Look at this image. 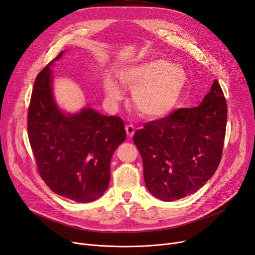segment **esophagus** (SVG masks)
Masks as SVG:
<instances>
[{"mask_svg":"<svg viewBox=\"0 0 255 255\" xmlns=\"http://www.w3.org/2000/svg\"><path fill=\"white\" fill-rule=\"evenodd\" d=\"M125 130H126V132H127V135H128L129 137H132L133 135H134L135 128L133 127L132 125H127V126L125 127Z\"/></svg>","mask_w":255,"mask_h":255,"instance_id":"1","label":"esophagus"}]
</instances>
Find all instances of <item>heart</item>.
<instances>
[{"label": "heart", "mask_w": 255, "mask_h": 255, "mask_svg": "<svg viewBox=\"0 0 255 255\" xmlns=\"http://www.w3.org/2000/svg\"><path fill=\"white\" fill-rule=\"evenodd\" d=\"M118 78L123 86L133 90L136 109L146 118H163L175 111L182 101L188 85L184 67L163 58H154L119 69ZM103 90L110 105L116 106L124 93L116 79L106 75Z\"/></svg>", "instance_id": "b5f03b06"}]
</instances>
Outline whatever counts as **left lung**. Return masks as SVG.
I'll return each instance as SVG.
<instances>
[{
    "label": "left lung",
    "instance_id": "left-lung-1",
    "mask_svg": "<svg viewBox=\"0 0 255 255\" xmlns=\"http://www.w3.org/2000/svg\"><path fill=\"white\" fill-rule=\"evenodd\" d=\"M226 119V100L216 79L198 106L180 109L137 130L133 141L149 192L172 202L202 188L219 165Z\"/></svg>",
    "mask_w": 255,
    "mask_h": 255
}]
</instances>
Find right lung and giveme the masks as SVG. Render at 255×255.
I'll list each match as a JSON object with an SVG mask.
<instances>
[{
	"instance_id": "add662e5",
	"label": "right lung",
	"mask_w": 255,
	"mask_h": 255,
	"mask_svg": "<svg viewBox=\"0 0 255 255\" xmlns=\"http://www.w3.org/2000/svg\"><path fill=\"white\" fill-rule=\"evenodd\" d=\"M38 74L28 114V133L40 176L50 190L74 200L90 203L106 191L111 161L126 139L123 120L106 117L92 107L66 113L53 95L50 67Z\"/></svg>"
}]
</instances>
